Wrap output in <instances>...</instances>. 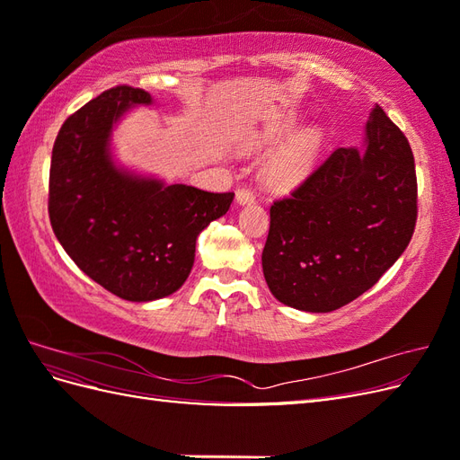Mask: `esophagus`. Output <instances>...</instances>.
Listing matches in <instances>:
<instances>
[{"label":"esophagus","instance_id":"obj_1","mask_svg":"<svg viewBox=\"0 0 460 460\" xmlns=\"http://www.w3.org/2000/svg\"><path fill=\"white\" fill-rule=\"evenodd\" d=\"M235 201H238V205L253 203V201H255L253 191H252V190H247V188H240L238 191H235Z\"/></svg>","mask_w":460,"mask_h":460}]
</instances>
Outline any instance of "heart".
Returning <instances> with one entry per match:
<instances>
[{
	"label": "heart",
	"mask_w": 460,
	"mask_h": 460,
	"mask_svg": "<svg viewBox=\"0 0 460 460\" xmlns=\"http://www.w3.org/2000/svg\"><path fill=\"white\" fill-rule=\"evenodd\" d=\"M299 128L301 119L288 117L276 122L274 127H269L255 142L259 149H272L282 146L272 153L267 164H264V178L278 190H291L299 186L311 174L320 147H323V134L318 130H305L296 137L295 134Z\"/></svg>",
	"instance_id": "1"
}]
</instances>
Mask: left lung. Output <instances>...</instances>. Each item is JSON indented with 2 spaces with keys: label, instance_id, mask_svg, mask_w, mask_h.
Wrapping results in <instances>:
<instances>
[{
  "label": "left lung",
  "instance_id": "obj_1",
  "mask_svg": "<svg viewBox=\"0 0 460 460\" xmlns=\"http://www.w3.org/2000/svg\"><path fill=\"white\" fill-rule=\"evenodd\" d=\"M416 225L411 146L374 105L363 147H338L270 207L262 274L288 307L330 313L363 296L405 252Z\"/></svg>",
  "mask_w": 460,
  "mask_h": 460
}]
</instances>
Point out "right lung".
Wrapping results in <instances>:
<instances>
[{"label": "right lung", "instance_id": "right-lung-1", "mask_svg": "<svg viewBox=\"0 0 460 460\" xmlns=\"http://www.w3.org/2000/svg\"><path fill=\"white\" fill-rule=\"evenodd\" d=\"M153 97L117 86L78 109L53 144L49 220L76 267L111 294L147 303L182 288L198 235L228 213L234 193H211L117 164L111 140L132 107Z\"/></svg>", "mask_w": 460, "mask_h": 460}]
</instances>
